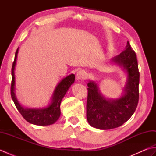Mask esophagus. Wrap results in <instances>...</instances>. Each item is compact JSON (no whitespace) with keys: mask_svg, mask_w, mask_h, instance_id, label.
Here are the masks:
<instances>
[{"mask_svg":"<svg viewBox=\"0 0 156 156\" xmlns=\"http://www.w3.org/2000/svg\"><path fill=\"white\" fill-rule=\"evenodd\" d=\"M87 73L84 70H80L77 72V74H76V77L80 80H84V79L87 78Z\"/></svg>","mask_w":156,"mask_h":156,"instance_id":"obj_1","label":"esophagus"}]
</instances>
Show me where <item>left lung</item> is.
I'll return each instance as SVG.
<instances>
[{
    "instance_id": "obj_1",
    "label": "left lung",
    "mask_w": 156,
    "mask_h": 156,
    "mask_svg": "<svg viewBox=\"0 0 156 156\" xmlns=\"http://www.w3.org/2000/svg\"><path fill=\"white\" fill-rule=\"evenodd\" d=\"M111 61L127 74V83L121 97L106 98L94 81L87 84V120L92 127L102 130L119 127L127 121L134 113L139 101L140 72L136 54L129 41L125 50Z\"/></svg>"
}]
</instances>
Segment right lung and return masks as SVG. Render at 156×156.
Segmentation results:
<instances>
[{
    "mask_svg": "<svg viewBox=\"0 0 156 156\" xmlns=\"http://www.w3.org/2000/svg\"><path fill=\"white\" fill-rule=\"evenodd\" d=\"M18 51L19 48L16 49L15 55V60L12 63L11 88V97L16 108L23 116V117L29 123L40 126L49 125L55 123L60 117V104L62 98H64L71 85L74 82L75 75L72 74L66 76L59 82L53 93L51 102L46 107L42 108H27L23 107L17 101L15 93V68Z\"/></svg>",
    "mask_w": 156,
    "mask_h": 156,
    "instance_id": "add662e5",
    "label": "right lung"
}]
</instances>
